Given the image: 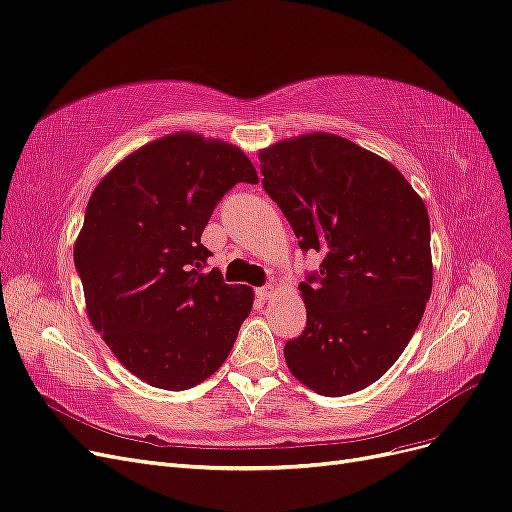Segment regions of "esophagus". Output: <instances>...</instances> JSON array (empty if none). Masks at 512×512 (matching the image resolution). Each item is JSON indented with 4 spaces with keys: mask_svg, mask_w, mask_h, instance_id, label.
Wrapping results in <instances>:
<instances>
[{
    "mask_svg": "<svg viewBox=\"0 0 512 512\" xmlns=\"http://www.w3.org/2000/svg\"><path fill=\"white\" fill-rule=\"evenodd\" d=\"M255 295L259 300H270L274 295V285H263V287L255 289Z\"/></svg>",
    "mask_w": 512,
    "mask_h": 512,
    "instance_id": "1",
    "label": "esophagus"
}]
</instances>
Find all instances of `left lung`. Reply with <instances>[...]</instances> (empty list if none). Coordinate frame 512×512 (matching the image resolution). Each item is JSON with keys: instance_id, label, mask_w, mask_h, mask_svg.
<instances>
[{"instance_id": "obj_1", "label": "left lung", "mask_w": 512, "mask_h": 512, "mask_svg": "<svg viewBox=\"0 0 512 512\" xmlns=\"http://www.w3.org/2000/svg\"><path fill=\"white\" fill-rule=\"evenodd\" d=\"M259 161L300 249L323 255L300 283L306 327L285 344L287 366L327 398L366 389L402 355L430 300L425 204L389 161L334 134L283 140Z\"/></svg>"}]
</instances>
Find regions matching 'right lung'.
Segmentation results:
<instances>
[{
  "label": "right lung",
  "instance_id": "right-lung-1",
  "mask_svg": "<svg viewBox=\"0 0 512 512\" xmlns=\"http://www.w3.org/2000/svg\"><path fill=\"white\" fill-rule=\"evenodd\" d=\"M257 180L238 146L178 131L138 148L95 187L74 263L91 325L140 381L183 391L232 351L253 289L204 272L212 253L202 232L229 189Z\"/></svg>",
  "mask_w": 512,
  "mask_h": 512
}]
</instances>
